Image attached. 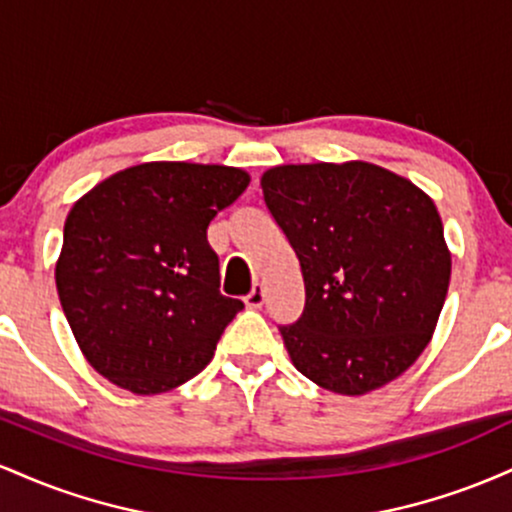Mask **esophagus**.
I'll return each mask as SVG.
<instances>
[{"label": "esophagus", "mask_w": 512, "mask_h": 512, "mask_svg": "<svg viewBox=\"0 0 512 512\" xmlns=\"http://www.w3.org/2000/svg\"><path fill=\"white\" fill-rule=\"evenodd\" d=\"M243 301H245V305H248V308H262V303H264V291H262V286H260V284L252 286V291L248 293V296L243 298Z\"/></svg>", "instance_id": "1"}]
</instances>
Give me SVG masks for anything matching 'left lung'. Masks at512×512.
Returning <instances> with one entry per match:
<instances>
[{
  "instance_id": "left-lung-1",
  "label": "left lung",
  "mask_w": 512,
  "mask_h": 512,
  "mask_svg": "<svg viewBox=\"0 0 512 512\" xmlns=\"http://www.w3.org/2000/svg\"><path fill=\"white\" fill-rule=\"evenodd\" d=\"M260 185L303 272V313L279 327L293 366L351 397L399 378L448 296L452 262L433 199L366 161L276 166Z\"/></svg>"
}]
</instances>
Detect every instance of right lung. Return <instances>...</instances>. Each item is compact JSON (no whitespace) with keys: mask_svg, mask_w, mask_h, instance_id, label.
Returning a JSON list of instances; mask_svg holds the SVG:
<instances>
[{"mask_svg":"<svg viewBox=\"0 0 512 512\" xmlns=\"http://www.w3.org/2000/svg\"><path fill=\"white\" fill-rule=\"evenodd\" d=\"M248 185L240 168L154 161L74 204L55 281L76 344L103 378L158 395L211 361L243 301L219 291L207 228Z\"/></svg>","mask_w":512,"mask_h":512,"instance_id":"obj_1","label":"right lung"}]
</instances>
